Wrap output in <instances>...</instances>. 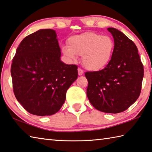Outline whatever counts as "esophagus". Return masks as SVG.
<instances>
[{"mask_svg": "<svg viewBox=\"0 0 152 152\" xmlns=\"http://www.w3.org/2000/svg\"><path fill=\"white\" fill-rule=\"evenodd\" d=\"M78 75L79 76H82V74H84V70L81 68H78Z\"/></svg>", "mask_w": 152, "mask_h": 152, "instance_id": "1", "label": "esophagus"}]
</instances>
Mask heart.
Segmentation results:
<instances>
[{
    "instance_id": "obj_1",
    "label": "heart",
    "mask_w": 152,
    "mask_h": 152,
    "mask_svg": "<svg viewBox=\"0 0 152 152\" xmlns=\"http://www.w3.org/2000/svg\"><path fill=\"white\" fill-rule=\"evenodd\" d=\"M68 46L62 48V53L70 61L82 56V64L88 70L98 71L111 61L114 51V42L107 36L87 32L72 36L68 40Z\"/></svg>"
}]
</instances>
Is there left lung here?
<instances>
[{"label":"left lung","mask_w":152,"mask_h":152,"mask_svg":"<svg viewBox=\"0 0 152 152\" xmlns=\"http://www.w3.org/2000/svg\"><path fill=\"white\" fill-rule=\"evenodd\" d=\"M114 40L111 61L103 70L87 72V96L99 111L117 114L137 100L142 89L143 66L136 46L120 30L108 28Z\"/></svg>","instance_id":"8db88e82"}]
</instances>
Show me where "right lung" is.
Here are the masks:
<instances>
[{
	"label": "right lung",
	"mask_w": 152,
	"mask_h": 152,
	"mask_svg": "<svg viewBox=\"0 0 152 152\" xmlns=\"http://www.w3.org/2000/svg\"><path fill=\"white\" fill-rule=\"evenodd\" d=\"M56 31L40 29L27 36L16 49L11 65L15 97L27 112L40 116L56 114L78 78V66L66 64Z\"/></svg>",
	"instance_id": "right-lung-1"
}]
</instances>
